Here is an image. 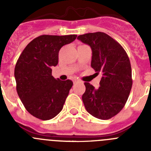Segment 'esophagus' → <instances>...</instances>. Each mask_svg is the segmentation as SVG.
Segmentation results:
<instances>
[{
	"label": "esophagus",
	"instance_id": "1",
	"mask_svg": "<svg viewBox=\"0 0 151 151\" xmlns=\"http://www.w3.org/2000/svg\"><path fill=\"white\" fill-rule=\"evenodd\" d=\"M79 82V80L75 79V80H74V82H74V84H76V83H77V82Z\"/></svg>",
	"mask_w": 151,
	"mask_h": 151
}]
</instances>
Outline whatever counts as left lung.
Instances as JSON below:
<instances>
[{
  "label": "left lung",
  "instance_id": "obj_1",
  "mask_svg": "<svg viewBox=\"0 0 151 151\" xmlns=\"http://www.w3.org/2000/svg\"><path fill=\"white\" fill-rule=\"evenodd\" d=\"M77 39L90 46L91 66L97 74H102L98 88L85 82V107L93 116L109 119L122 110L130 94L132 80L129 58L122 47L106 33H88Z\"/></svg>",
  "mask_w": 151,
  "mask_h": 151
}]
</instances>
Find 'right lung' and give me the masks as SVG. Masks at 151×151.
I'll use <instances>...</instances> for the list:
<instances>
[{
  "label": "right lung",
  "instance_id": "1",
  "mask_svg": "<svg viewBox=\"0 0 151 151\" xmlns=\"http://www.w3.org/2000/svg\"><path fill=\"white\" fill-rule=\"evenodd\" d=\"M76 35H41L26 47L14 70L19 97L33 116L48 120L62 110L73 83L52 76L58 63V54L63 45L75 41Z\"/></svg>",
  "mask_w": 151,
  "mask_h": 151
}]
</instances>
